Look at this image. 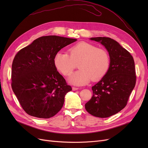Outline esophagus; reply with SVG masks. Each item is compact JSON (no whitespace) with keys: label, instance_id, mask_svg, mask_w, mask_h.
<instances>
[{"label":"esophagus","instance_id":"obj_1","mask_svg":"<svg viewBox=\"0 0 148 148\" xmlns=\"http://www.w3.org/2000/svg\"><path fill=\"white\" fill-rule=\"evenodd\" d=\"M78 88H75V87H72V90L73 91H77L78 90Z\"/></svg>","mask_w":148,"mask_h":148}]
</instances>
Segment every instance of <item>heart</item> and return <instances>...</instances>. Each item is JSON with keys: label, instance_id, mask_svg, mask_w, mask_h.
<instances>
[{"label": "heart", "instance_id": "heart-1", "mask_svg": "<svg viewBox=\"0 0 148 148\" xmlns=\"http://www.w3.org/2000/svg\"><path fill=\"white\" fill-rule=\"evenodd\" d=\"M66 52L57 53L54 65L64 76H70L78 64L79 71L69 79L74 85L82 86L91 82H97L107 73L110 65L109 52L94 44L81 42L71 46Z\"/></svg>", "mask_w": 148, "mask_h": 148}]
</instances>
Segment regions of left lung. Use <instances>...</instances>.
<instances>
[{
  "instance_id": "left-lung-1",
  "label": "left lung",
  "mask_w": 148,
  "mask_h": 148,
  "mask_svg": "<svg viewBox=\"0 0 148 148\" xmlns=\"http://www.w3.org/2000/svg\"><path fill=\"white\" fill-rule=\"evenodd\" d=\"M101 42L108 51L110 65L107 73L92 87L91 99L85 104L91 115L106 118L116 114L127 106L135 86V62L128 51L113 39L96 37L90 39Z\"/></svg>"
}]
</instances>
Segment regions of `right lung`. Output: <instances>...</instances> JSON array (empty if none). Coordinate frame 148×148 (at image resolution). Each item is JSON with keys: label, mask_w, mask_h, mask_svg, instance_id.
Here are the masks:
<instances>
[{"label": "right lung", "mask_w": 148, "mask_h": 148, "mask_svg": "<svg viewBox=\"0 0 148 148\" xmlns=\"http://www.w3.org/2000/svg\"><path fill=\"white\" fill-rule=\"evenodd\" d=\"M77 39L57 36L40 37L18 51L12 66V88L28 115L49 119L63 107L71 91L57 70L54 57L61 49Z\"/></svg>", "instance_id": "right-lung-1"}]
</instances>
